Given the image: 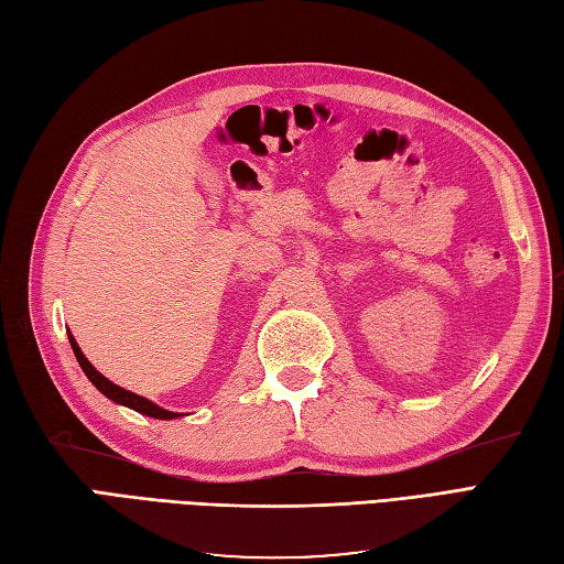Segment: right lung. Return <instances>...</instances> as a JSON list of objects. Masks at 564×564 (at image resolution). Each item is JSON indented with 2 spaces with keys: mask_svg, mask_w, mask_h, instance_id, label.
I'll list each match as a JSON object with an SVG mask.
<instances>
[{
  "mask_svg": "<svg viewBox=\"0 0 564 564\" xmlns=\"http://www.w3.org/2000/svg\"><path fill=\"white\" fill-rule=\"evenodd\" d=\"M69 344H72V348H74V356H76V360H78V365H82V370L86 372V377L90 379V382L96 384V389L98 391H102L105 397L108 399H112L115 403H122V405H129V409H134V411H139V413H143V415H151V417H161V421H170V417H177V413H170V411H165V409H161V405H155V403H151L149 399H143V397H139V394H132V391H127V389H122V387H117V384H112L108 377H102L94 365H90L88 360H86V356L82 352V348L76 346V341H74V336H69Z\"/></svg>",
  "mask_w": 564,
  "mask_h": 564,
  "instance_id": "right-lung-1",
  "label": "right lung"
}]
</instances>
